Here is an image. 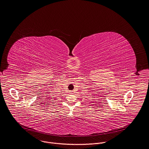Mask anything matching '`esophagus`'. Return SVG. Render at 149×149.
Listing matches in <instances>:
<instances>
[{"label": "esophagus", "instance_id": "1", "mask_svg": "<svg viewBox=\"0 0 149 149\" xmlns=\"http://www.w3.org/2000/svg\"><path fill=\"white\" fill-rule=\"evenodd\" d=\"M70 94H73V91H70Z\"/></svg>", "mask_w": 149, "mask_h": 149}]
</instances>
